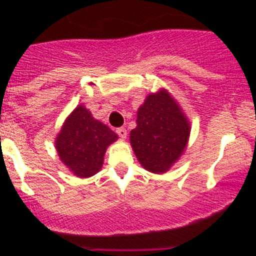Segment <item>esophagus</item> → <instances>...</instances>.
Masks as SVG:
<instances>
[{"instance_id": "34e87169", "label": "esophagus", "mask_w": 256, "mask_h": 256, "mask_svg": "<svg viewBox=\"0 0 256 256\" xmlns=\"http://www.w3.org/2000/svg\"><path fill=\"white\" fill-rule=\"evenodd\" d=\"M116 134H118L121 138H126V136H128V131H126L125 128H116Z\"/></svg>"}]
</instances>
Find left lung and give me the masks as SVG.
<instances>
[{
	"instance_id": "8db88e82",
	"label": "left lung",
	"mask_w": 256,
	"mask_h": 256,
	"mask_svg": "<svg viewBox=\"0 0 256 256\" xmlns=\"http://www.w3.org/2000/svg\"><path fill=\"white\" fill-rule=\"evenodd\" d=\"M130 142L138 162L154 174H164L184 152L190 125L166 89L152 92L138 110Z\"/></svg>"
}]
</instances>
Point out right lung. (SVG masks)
Listing matches in <instances>:
<instances>
[{"instance_id":"obj_1","label":"right lung","mask_w":256,"mask_h":256,"mask_svg":"<svg viewBox=\"0 0 256 256\" xmlns=\"http://www.w3.org/2000/svg\"><path fill=\"white\" fill-rule=\"evenodd\" d=\"M116 140L118 135L110 128L79 105L64 121L56 148L62 162L76 176L86 178L100 171L108 146Z\"/></svg>"}]
</instances>
